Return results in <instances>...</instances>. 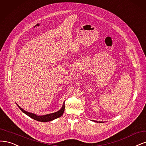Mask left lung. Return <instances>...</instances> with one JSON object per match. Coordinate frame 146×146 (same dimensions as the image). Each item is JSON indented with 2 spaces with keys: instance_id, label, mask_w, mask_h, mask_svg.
Returning <instances> with one entry per match:
<instances>
[{
  "instance_id": "1",
  "label": "left lung",
  "mask_w": 146,
  "mask_h": 146,
  "mask_svg": "<svg viewBox=\"0 0 146 146\" xmlns=\"http://www.w3.org/2000/svg\"><path fill=\"white\" fill-rule=\"evenodd\" d=\"M95 122H96V123H98V121H94ZM99 123H102V122H99Z\"/></svg>"
}]
</instances>
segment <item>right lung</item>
<instances>
[{"instance_id": "obj_1", "label": "right lung", "mask_w": 146, "mask_h": 146, "mask_svg": "<svg viewBox=\"0 0 146 146\" xmlns=\"http://www.w3.org/2000/svg\"><path fill=\"white\" fill-rule=\"evenodd\" d=\"M17 105L18 107L21 109V110L22 112L24 113L25 115L29 116V117H31V118H33L35 120H36L37 121H40V122H48V121H53L56 118H58V117H60L63 115L64 109H65V102H64L62 107H61V109L59 111L53 113H50V114L45 115L39 116V115H37L35 113H33L28 112V111L23 110V109H22V108L18 104H17Z\"/></svg>"}]
</instances>
